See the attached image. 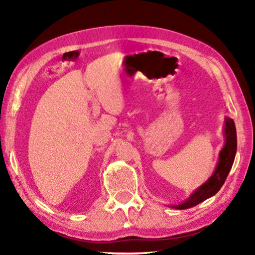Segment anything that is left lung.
I'll return each instance as SVG.
<instances>
[{"instance_id": "1", "label": "left lung", "mask_w": 255, "mask_h": 255, "mask_svg": "<svg viewBox=\"0 0 255 255\" xmlns=\"http://www.w3.org/2000/svg\"><path fill=\"white\" fill-rule=\"evenodd\" d=\"M225 135L226 142L224 148L222 149L221 154H219V161L216 168L214 175L205 182L203 186H201L184 203L180 205H173L176 209H188L195 207L201 202L207 200V198L214 196L217 191L221 189L223 184H224L226 177H228L231 167L235 161L236 151H237V132L235 122L230 118L225 120Z\"/></svg>"}]
</instances>
